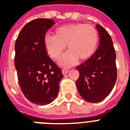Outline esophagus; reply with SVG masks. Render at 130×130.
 <instances>
[{"mask_svg": "<svg viewBox=\"0 0 130 130\" xmlns=\"http://www.w3.org/2000/svg\"><path fill=\"white\" fill-rule=\"evenodd\" d=\"M68 72H69V71L68 70H66V69H63L62 70V74L64 75H66V74H67V73H68Z\"/></svg>", "mask_w": 130, "mask_h": 130, "instance_id": "esophagus-1", "label": "esophagus"}]
</instances>
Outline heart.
Masks as SVG:
<instances>
[{
  "label": "heart",
  "mask_w": 130,
  "mask_h": 130,
  "mask_svg": "<svg viewBox=\"0 0 130 130\" xmlns=\"http://www.w3.org/2000/svg\"><path fill=\"white\" fill-rule=\"evenodd\" d=\"M97 31L90 25L83 23L69 24L55 30V35L47 34L44 45L50 57L55 60L61 57L67 44L68 51L63 55L58 64L62 67L75 65L79 58H90L96 49Z\"/></svg>",
  "instance_id": "b5f03b06"
}]
</instances>
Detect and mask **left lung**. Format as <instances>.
Instances as JSON below:
<instances>
[{"label": "left lung", "mask_w": 130, "mask_h": 130, "mask_svg": "<svg viewBox=\"0 0 130 130\" xmlns=\"http://www.w3.org/2000/svg\"><path fill=\"white\" fill-rule=\"evenodd\" d=\"M100 37L96 51L85 62L77 66L79 77L77 90L85 100L98 103L109 94L117 81L116 55L111 36L101 25H96Z\"/></svg>", "instance_id": "8db88e82"}]
</instances>
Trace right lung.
Wrapping results in <instances>:
<instances>
[{"mask_svg":"<svg viewBox=\"0 0 130 130\" xmlns=\"http://www.w3.org/2000/svg\"><path fill=\"white\" fill-rule=\"evenodd\" d=\"M55 24L50 19H34L24 26L15 43V66L19 86L25 97L37 105L53 102L63 77L44 45L47 31Z\"/></svg>","mask_w":130,"mask_h":130,"instance_id":"obj_1","label":"right lung"}]
</instances>
